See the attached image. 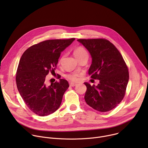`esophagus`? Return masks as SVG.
Returning <instances> with one entry per match:
<instances>
[{
    "label": "esophagus",
    "mask_w": 148,
    "mask_h": 148,
    "mask_svg": "<svg viewBox=\"0 0 148 148\" xmlns=\"http://www.w3.org/2000/svg\"><path fill=\"white\" fill-rule=\"evenodd\" d=\"M77 86V84L76 83H74V82H70V87H74V86Z\"/></svg>",
    "instance_id": "esophagus-1"
}]
</instances>
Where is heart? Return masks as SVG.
Instances as JSON below:
<instances>
[{"mask_svg": "<svg viewBox=\"0 0 148 148\" xmlns=\"http://www.w3.org/2000/svg\"><path fill=\"white\" fill-rule=\"evenodd\" d=\"M74 56L78 59L81 57H83L84 56H88V54H87V51L85 49H84L83 47H77L74 51ZM80 75V74L78 72H74V73H73L70 74H69L67 75V77L71 80V81H77L78 79V77H79Z\"/></svg>", "mask_w": 148, "mask_h": 148, "instance_id": "obj_1", "label": "heart"}]
</instances>
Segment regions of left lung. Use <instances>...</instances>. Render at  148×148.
<instances>
[{
  "instance_id": "obj_1",
  "label": "left lung",
  "mask_w": 148,
  "mask_h": 148,
  "mask_svg": "<svg viewBox=\"0 0 148 148\" xmlns=\"http://www.w3.org/2000/svg\"><path fill=\"white\" fill-rule=\"evenodd\" d=\"M89 51L92 63L88 70L91 78L98 79L97 86L84 82L87 87L86 103L99 112L114 109L123 99L129 81L125 61L115 46L102 38L78 39Z\"/></svg>"
}]
</instances>
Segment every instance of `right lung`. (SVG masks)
Instances as JSON below:
<instances>
[{
    "instance_id": "obj_1",
    "label": "right lung",
    "mask_w": 148,
    "mask_h": 148,
    "mask_svg": "<svg viewBox=\"0 0 148 148\" xmlns=\"http://www.w3.org/2000/svg\"><path fill=\"white\" fill-rule=\"evenodd\" d=\"M74 40L72 38L40 42L27 49L20 60L16 76L18 91L27 107L39 116L57 111L69 87L64 79L47 85L46 77L54 72L61 52Z\"/></svg>"
}]
</instances>
